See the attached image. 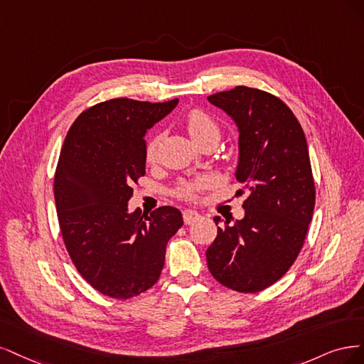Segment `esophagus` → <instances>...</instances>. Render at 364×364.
I'll use <instances>...</instances> for the list:
<instances>
[{
  "mask_svg": "<svg viewBox=\"0 0 364 364\" xmlns=\"http://www.w3.org/2000/svg\"><path fill=\"white\" fill-rule=\"evenodd\" d=\"M199 218H201V215L195 212V210H184V212H183V219H184L186 225L193 224V222L199 220Z\"/></svg>",
  "mask_w": 364,
  "mask_h": 364,
  "instance_id": "34e87169",
  "label": "esophagus"
}]
</instances>
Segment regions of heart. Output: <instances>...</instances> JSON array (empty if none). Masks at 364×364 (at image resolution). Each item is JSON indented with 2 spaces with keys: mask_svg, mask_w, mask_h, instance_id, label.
Wrapping results in <instances>:
<instances>
[{
  "mask_svg": "<svg viewBox=\"0 0 364 364\" xmlns=\"http://www.w3.org/2000/svg\"><path fill=\"white\" fill-rule=\"evenodd\" d=\"M184 125L187 133L195 140V144H201L204 140H219L220 136V128L216 119L212 114H208L203 109H192L189 113L186 114ZM160 145V136L154 134L149 137L145 148V156L148 161H154L157 159V151ZM210 184V180L205 177L191 180V181H183L178 189L177 195L183 199H198L199 195L207 189Z\"/></svg>",
  "mask_w": 364,
  "mask_h": 364,
  "instance_id": "1",
  "label": "heart"
}]
</instances>
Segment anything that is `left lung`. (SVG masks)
Here are the masks:
<instances>
[{"label":"left lung","mask_w":364,"mask_h":364,"mask_svg":"<svg viewBox=\"0 0 364 364\" xmlns=\"http://www.w3.org/2000/svg\"><path fill=\"white\" fill-rule=\"evenodd\" d=\"M208 101L237 125L236 178L248 198L243 219L218 227L207 266L222 286L255 293L289 271L306 240L316 199L307 140L291 110L264 90L237 86Z\"/></svg>","instance_id":"obj_1"}]
</instances>
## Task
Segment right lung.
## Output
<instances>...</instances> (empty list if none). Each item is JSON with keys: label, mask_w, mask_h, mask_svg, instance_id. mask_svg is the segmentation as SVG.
<instances>
[{"label": "right lung", "mask_w": 364, "mask_h": 364, "mask_svg": "<svg viewBox=\"0 0 364 364\" xmlns=\"http://www.w3.org/2000/svg\"><path fill=\"white\" fill-rule=\"evenodd\" d=\"M178 100H109L69 128L54 177L58 225L80 275L102 295L128 299L157 283L166 245L183 225L178 208L128 212L133 184L145 175L146 130Z\"/></svg>", "instance_id": "add662e5"}]
</instances>
